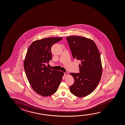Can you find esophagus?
Masks as SVG:
<instances>
[{
	"mask_svg": "<svg viewBox=\"0 0 125 125\" xmlns=\"http://www.w3.org/2000/svg\"><path fill=\"white\" fill-rule=\"evenodd\" d=\"M69 75V73H64V76H67Z\"/></svg>",
	"mask_w": 125,
	"mask_h": 125,
	"instance_id": "34e87169",
	"label": "esophagus"
}]
</instances>
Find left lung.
I'll return each instance as SVG.
<instances>
[{
  "instance_id": "1",
  "label": "left lung",
  "mask_w": 125,
  "mask_h": 125,
  "mask_svg": "<svg viewBox=\"0 0 125 125\" xmlns=\"http://www.w3.org/2000/svg\"><path fill=\"white\" fill-rule=\"evenodd\" d=\"M73 57L80 60V73H71L74 83L70 86L71 93L78 97L90 94L98 85L102 73L101 56L96 44L85 37H67Z\"/></svg>"
}]
</instances>
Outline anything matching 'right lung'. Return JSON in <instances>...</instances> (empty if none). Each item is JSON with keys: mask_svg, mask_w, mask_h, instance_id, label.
<instances>
[{"mask_svg": "<svg viewBox=\"0 0 125 125\" xmlns=\"http://www.w3.org/2000/svg\"><path fill=\"white\" fill-rule=\"evenodd\" d=\"M62 37H49L35 40L29 46L24 60L26 75L33 90L42 96L56 92L64 73L52 70L46 64L52 59V46Z\"/></svg>", "mask_w": 125, "mask_h": 125, "instance_id": "add662e5", "label": "right lung"}]
</instances>
